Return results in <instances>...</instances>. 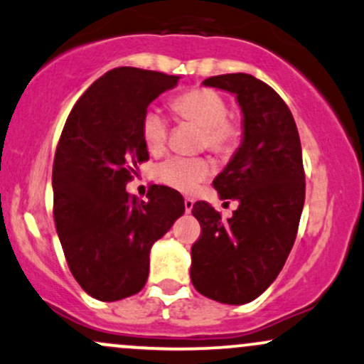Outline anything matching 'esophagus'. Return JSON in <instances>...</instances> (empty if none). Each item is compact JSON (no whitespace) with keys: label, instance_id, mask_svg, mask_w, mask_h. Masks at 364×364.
Returning a JSON list of instances; mask_svg holds the SVG:
<instances>
[{"label":"esophagus","instance_id":"1","mask_svg":"<svg viewBox=\"0 0 364 364\" xmlns=\"http://www.w3.org/2000/svg\"><path fill=\"white\" fill-rule=\"evenodd\" d=\"M193 200H191V198H185V212H186V214H190V212H191V208H193Z\"/></svg>","mask_w":364,"mask_h":364}]
</instances>
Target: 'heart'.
I'll list each match as a JSON object with an SVG mask.
<instances>
[{"label":"heart","instance_id":"1","mask_svg":"<svg viewBox=\"0 0 364 364\" xmlns=\"http://www.w3.org/2000/svg\"><path fill=\"white\" fill-rule=\"evenodd\" d=\"M174 116L202 127L200 147L219 157H231L243 139V127L235 116L228 114V104L219 92L208 87L188 90L171 102ZM141 140L150 154H161L168 141V119L159 109H147L141 116ZM210 161L205 157L173 156L156 166L154 176L162 185L190 193L210 176Z\"/></svg>","mask_w":364,"mask_h":364}]
</instances>
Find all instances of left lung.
I'll return each instance as SVG.
<instances>
[{
    "mask_svg": "<svg viewBox=\"0 0 364 364\" xmlns=\"http://www.w3.org/2000/svg\"><path fill=\"white\" fill-rule=\"evenodd\" d=\"M203 85L236 95L245 135L214 179L220 198L240 203L231 219L207 202L191 210L202 232L191 246L190 277L214 301L245 304L275 281L298 235L306 186L301 141L287 104L253 75H217Z\"/></svg>",
    "mask_w": 364,
    "mask_h": 364,
    "instance_id": "left-lung-1",
    "label": "left lung"
}]
</instances>
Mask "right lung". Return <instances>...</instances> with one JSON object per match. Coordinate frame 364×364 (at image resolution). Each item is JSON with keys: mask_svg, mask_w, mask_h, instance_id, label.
<instances>
[{"mask_svg": "<svg viewBox=\"0 0 364 364\" xmlns=\"http://www.w3.org/2000/svg\"><path fill=\"white\" fill-rule=\"evenodd\" d=\"M178 80L152 70H111L83 92L58 141L54 224L73 277L99 301L141 291L150 248L185 212L173 188L152 186L147 202L124 190L136 164L149 161L141 116Z\"/></svg>", "mask_w": 364, "mask_h": 364, "instance_id": "obj_1", "label": "right lung"}]
</instances>
